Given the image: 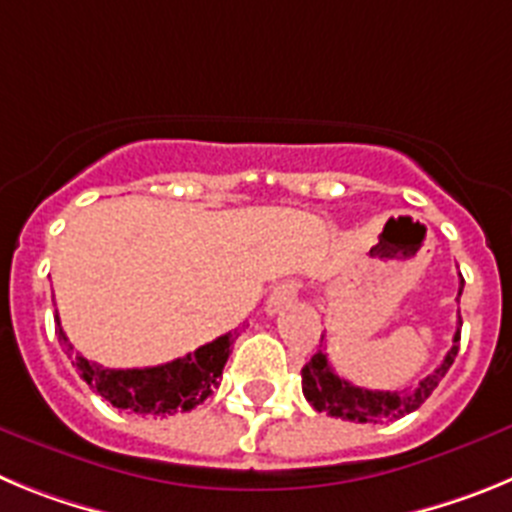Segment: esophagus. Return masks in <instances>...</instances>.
I'll use <instances>...</instances> for the list:
<instances>
[{
  "label": "esophagus",
  "mask_w": 512,
  "mask_h": 512,
  "mask_svg": "<svg viewBox=\"0 0 512 512\" xmlns=\"http://www.w3.org/2000/svg\"><path fill=\"white\" fill-rule=\"evenodd\" d=\"M297 295H300V282H295V279H287V282L277 284L269 297L266 312H269V315H277L284 305H292V302L297 300Z\"/></svg>",
  "instance_id": "1"
}]
</instances>
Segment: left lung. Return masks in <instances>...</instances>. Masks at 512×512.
Returning a JSON list of instances; mask_svg holds the SVG:
<instances>
[{
    "label": "left lung",
    "instance_id": "left-lung-1",
    "mask_svg": "<svg viewBox=\"0 0 512 512\" xmlns=\"http://www.w3.org/2000/svg\"><path fill=\"white\" fill-rule=\"evenodd\" d=\"M461 289H464V279L459 284V297ZM461 325V315H459ZM459 341L461 330L456 328L454 333V346L449 348V354L443 356L441 364L433 369L425 379H420V384H415L413 390L402 392H379V390H364V387H356V384L346 382L343 377H338L333 372V366L328 364V356L320 348L318 354L312 356L305 366H302V392H305V400L310 402L312 408L318 413H328L333 418L341 420H354V423H379V420H397L402 415L413 413L423 405L431 392L436 390L438 382L446 377V372L454 364L456 354H459ZM323 343V338H320Z\"/></svg>",
    "mask_w": 512,
    "mask_h": 512
}]
</instances>
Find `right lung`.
<instances>
[{"label":"right lung","mask_w":512,"mask_h":512,"mask_svg":"<svg viewBox=\"0 0 512 512\" xmlns=\"http://www.w3.org/2000/svg\"><path fill=\"white\" fill-rule=\"evenodd\" d=\"M56 333L79 377L97 395L128 413L166 418L174 413H187L212 395V390L220 384L223 366L241 330L235 328L233 333H225L212 343H205L182 359L158 366H143V369H104V366L76 354L63 333L58 315Z\"/></svg>","instance_id":"right-lung-1"}]
</instances>
